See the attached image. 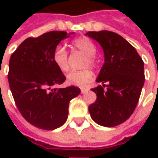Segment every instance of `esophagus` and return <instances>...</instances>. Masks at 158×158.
Instances as JSON below:
<instances>
[{"label": "esophagus", "mask_w": 158, "mask_h": 158, "mask_svg": "<svg viewBox=\"0 0 158 158\" xmlns=\"http://www.w3.org/2000/svg\"><path fill=\"white\" fill-rule=\"evenodd\" d=\"M88 91H89V89H86V88L81 89V92H82V94H83V93H86V92H88Z\"/></svg>", "instance_id": "34e87169"}]
</instances>
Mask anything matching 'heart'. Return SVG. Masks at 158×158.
Returning <instances> with one entry per match:
<instances>
[{
    "label": "heart",
    "mask_w": 158,
    "mask_h": 158,
    "mask_svg": "<svg viewBox=\"0 0 158 158\" xmlns=\"http://www.w3.org/2000/svg\"><path fill=\"white\" fill-rule=\"evenodd\" d=\"M73 47L78 50L79 52L84 53L86 56V60L84 62V67L90 66L94 67L96 65V60L94 55L96 54L97 49L94 43L87 38H79L73 41ZM52 60L56 65L59 69L61 72H67L69 69V55L68 52L63 46H58L53 51ZM93 80V73L89 69L82 70V71H73L70 72L67 76V82L71 85H75L78 87H84L88 83Z\"/></svg>",
    "instance_id": "1"
}]
</instances>
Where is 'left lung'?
Listing matches in <instances>:
<instances>
[{"label": "left lung", "mask_w": 158, "mask_h": 158, "mask_svg": "<svg viewBox=\"0 0 158 158\" xmlns=\"http://www.w3.org/2000/svg\"><path fill=\"white\" fill-rule=\"evenodd\" d=\"M85 35L99 43L105 55L96 80L104 84L92 89L97 99L89 112L96 123L112 127L125 122L136 107L145 80L144 63L135 48L118 34L100 31Z\"/></svg>", "instance_id": "obj_1"}]
</instances>
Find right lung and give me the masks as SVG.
I'll list each match as a JSON object with an SVG mask.
<instances>
[{"instance_id":"add662e5","label":"right lung","mask_w":158,"mask_h":158,"mask_svg":"<svg viewBox=\"0 0 158 158\" xmlns=\"http://www.w3.org/2000/svg\"><path fill=\"white\" fill-rule=\"evenodd\" d=\"M75 32L52 31L22 42L9 60V83L15 105L29 123L53 130L66 122L76 86L55 88L66 77L52 60L58 44Z\"/></svg>"}]
</instances>
